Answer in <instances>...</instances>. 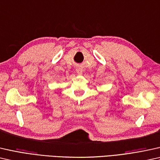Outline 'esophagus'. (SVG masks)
I'll return each instance as SVG.
<instances>
[{"label":"esophagus","mask_w":160,"mask_h":160,"mask_svg":"<svg viewBox=\"0 0 160 160\" xmlns=\"http://www.w3.org/2000/svg\"><path fill=\"white\" fill-rule=\"evenodd\" d=\"M76 71H77V72L78 74H82V69L80 68V67H78L77 69H76Z\"/></svg>","instance_id":"1"}]
</instances>
